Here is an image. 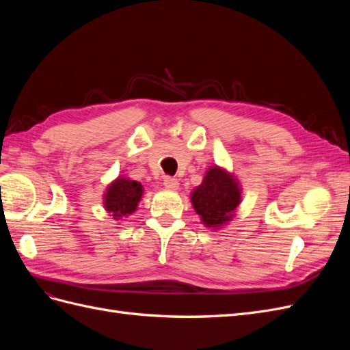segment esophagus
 I'll return each instance as SVG.
<instances>
[{
    "mask_svg": "<svg viewBox=\"0 0 350 350\" xmlns=\"http://www.w3.org/2000/svg\"><path fill=\"white\" fill-rule=\"evenodd\" d=\"M163 185L169 189H176L179 187V183H178V179L174 178V176H165L163 178Z\"/></svg>",
    "mask_w": 350,
    "mask_h": 350,
    "instance_id": "obj_1",
    "label": "esophagus"
}]
</instances>
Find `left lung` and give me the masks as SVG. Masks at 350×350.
I'll use <instances>...</instances> for the list:
<instances>
[{
    "mask_svg": "<svg viewBox=\"0 0 350 350\" xmlns=\"http://www.w3.org/2000/svg\"><path fill=\"white\" fill-rule=\"evenodd\" d=\"M193 206L204 225L215 228L230 219L241 201V193L234 178L217 166L211 167L191 196Z\"/></svg>",
    "mask_w": 350,
    "mask_h": 350,
    "instance_id": "1",
    "label": "left lung"
}]
</instances>
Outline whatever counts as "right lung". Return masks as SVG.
<instances>
[{
    "mask_svg": "<svg viewBox=\"0 0 350 350\" xmlns=\"http://www.w3.org/2000/svg\"><path fill=\"white\" fill-rule=\"evenodd\" d=\"M143 187L131 179H116L105 194V207L115 219L131 215L142 198Z\"/></svg>",
    "mask_w": 350,
    "mask_h": 350,
    "instance_id": "obj_1",
    "label": "right lung"
}]
</instances>
